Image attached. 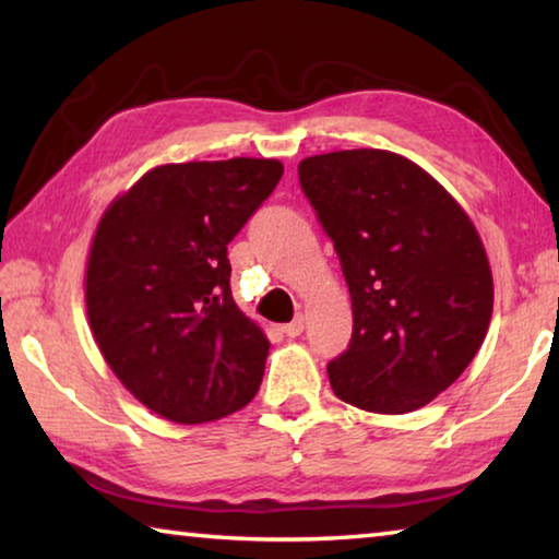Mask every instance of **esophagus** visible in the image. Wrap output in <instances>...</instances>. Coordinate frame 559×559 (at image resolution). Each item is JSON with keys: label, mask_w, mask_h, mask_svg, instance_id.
Listing matches in <instances>:
<instances>
[{"label": "esophagus", "mask_w": 559, "mask_h": 559, "mask_svg": "<svg viewBox=\"0 0 559 559\" xmlns=\"http://www.w3.org/2000/svg\"><path fill=\"white\" fill-rule=\"evenodd\" d=\"M302 330H306V316H302V313H298L296 318H293L288 325H283V333H286L288 337H298Z\"/></svg>", "instance_id": "esophagus-1"}]
</instances>
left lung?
<instances>
[{
  "label": "left lung",
  "mask_w": 559,
  "mask_h": 559,
  "mask_svg": "<svg viewBox=\"0 0 559 559\" xmlns=\"http://www.w3.org/2000/svg\"><path fill=\"white\" fill-rule=\"evenodd\" d=\"M353 300V340L328 365L337 400L421 409L459 380L493 316V273L463 206L404 155L359 147L300 159Z\"/></svg>",
  "instance_id": "left-lung-1"
}]
</instances>
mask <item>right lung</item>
<instances>
[{
    "mask_svg": "<svg viewBox=\"0 0 559 559\" xmlns=\"http://www.w3.org/2000/svg\"><path fill=\"white\" fill-rule=\"evenodd\" d=\"M281 175L269 157L159 165L98 219L83 278L91 333L163 419L216 421L259 392L271 343L236 306L226 246Z\"/></svg>",
    "mask_w": 559,
    "mask_h": 559,
    "instance_id": "right-lung-1",
    "label": "right lung"
}]
</instances>
